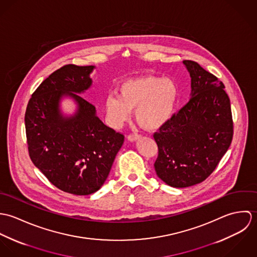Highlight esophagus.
I'll return each instance as SVG.
<instances>
[{
  "instance_id": "1",
  "label": "esophagus",
  "mask_w": 257,
  "mask_h": 257,
  "mask_svg": "<svg viewBox=\"0 0 257 257\" xmlns=\"http://www.w3.org/2000/svg\"><path fill=\"white\" fill-rule=\"evenodd\" d=\"M140 138H141V135H139V134H132V135H130V136L127 137L128 141H131V142H135V141L139 140Z\"/></svg>"
}]
</instances>
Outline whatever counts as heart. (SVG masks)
Instances as JSON below:
<instances>
[{"label":"heart","instance_id":"obj_1","mask_svg":"<svg viewBox=\"0 0 257 257\" xmlns=\"http://www.w3.org/2000/svg\"><path fill=\"white\" fill-rule=\"evenodd\" d=\"M118 96L106 99V111L114 124H121L136 110V118L146 130H156L172 116L178 102V88L174 81L157 76H140L123 81Z\"/></svg>","mask_w":257,"mask_h":257}]
</instances>
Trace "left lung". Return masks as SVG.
<instances>
[{"label": "left lung", "mask_w": 257, "mask_h": 257, "mask_svg": "<svg viewBox=\"0 0 257 257\" xmlns=\"http://www.w3.org/2000/svg\"><path fill=\"white\" fill-rule=\"evenodd\" d=\"M183 63L191 76V99L153 134L158 147L156 174L175 188L206 180L233 136L230 102L222 82L195 61Z\"/></svg>", "instance_id": "8db88e82"}]
</instances>
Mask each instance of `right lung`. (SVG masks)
Wrapping results in <instances>:
<instances>
[{"label": "right lung", "mask_w": 257, "mask_h": 257, "mask_svg": "<svg viewBox=\"0 0 257 257\" xmlns=\"http://www.w3.org/2000/svg\"><path fill=\"white\" fill-rule=\"evenodd\" d=\"M94 66L67 64L50 74L32 95L26 114L29 154L50 183L74 195H90L106 181L124 136L104 124L96 108L76 93L87 90ZM78 105L73 117L59 110L62 95Z\"/></svg>", "instance_id": "add662e5"}]
</instances>
